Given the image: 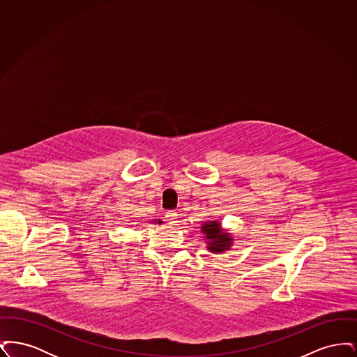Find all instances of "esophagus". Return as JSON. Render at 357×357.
<instances>
[{
    "mask_svg": "<svg viewBox=\"0 0 357 357\" xmlns=\"http://www.w3.org/2000/svg\"><path fill=\"white\" fill-rule=\"evenodd\" d=\"M176 218H178V213H176L175 210H170V211L166 213V220H167L171 225H175Z\"/></svg>",
    "mask_w": 357,
    "mask_h": 357,
    "instance_id": "1",
    "label": "esophagus"
}]
</instances>
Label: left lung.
Returning a JSON list of instances; mask_svg holds the SVG:
<instances>
[{
  "mask_svg": "<svg viewBox=\"0 0 357 357\" xmlns=\"http://www.w3.org/2000/svg\"><path fill=\"white\" fill-rule=\"evenodd\" d=\"M201 233L208 252L214 255H222L231 249L234 243V236L222 227L220 221H206L201 225Z\"/></svg>",
  "mask_w": 357,
  "mask_h": 357,
  "instance_id": "8db88e82",
  "label": "left lung"
}]
</instances>
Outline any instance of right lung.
Masks as SVG:
<instances>
[{
	"instance_id": "1",
	"label": "right lung",
	"mask_w": 357,
	"mask_h": 357,
	"mask_svg": "<svg viewBox=\"0 0 357 357\" xmlns=\"http://www.w3.org/2000/svg\"><path fill=\"white\" fill-rule=\"evenodd\" d=\"M150 223H153V225H162L163 221H162V220H153V221H150Z\"/></svg>"
}]
</instances>
